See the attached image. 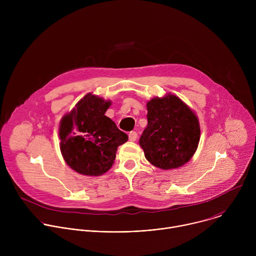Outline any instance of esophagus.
<instances>
[{"mask_svg":"<svg viewBox=\"0 0 256 256\" xmlns=\"http://www.w3.org/2000/svg\"><path fill=\"white\" fill-rule=\"evenodd\" d=\"M136 138H138V134H136V132H130L128 134V140H130V142H134V140H136Z\"/></svg>","mask_w":256,"mask_h":256,"instance_id":"esophagus-1","label":"esophagus"}]
</instances>
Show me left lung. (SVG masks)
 <instances>
[{
	"label": "left lung",
	"instance_id": "1",
	"mask_svg": "<svg viewBox=\"0 0 256 256\" xmlns=\"http://www.w3.org/2000/svg\"><path fill=\"white\" fill-rule=\"evenodd\" d=\"M148 126L140 138L144 157L162 170L184 166L194 155L200 138L198 118L171 93L147 102Z\"/></svg>",
	"mask_w": 256,
	"mask_h": 256
}]
</instances>
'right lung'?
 <instances>
[{
	"label": "right lung",
	"mask_w": 256,
	"mask_h": 256,
	"mask_svg": "<svg viewBox=\"0 0 256 256\" xmlns=\"http://www.w3.org/2000/svg\"><path fill=\"white\" fill-rule=\"evenodd\" d=\"M112 101L86 94L60 122V149L66 165L79 174L100 176L114 163L118 146L128 140L105 116Z\"/></svg>",
	"instance_id": "add662e5"
}]
</instances>
